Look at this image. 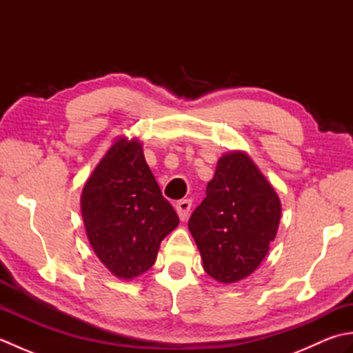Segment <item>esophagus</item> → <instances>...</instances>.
<instances>
[{
	"label": "esophagus",
	"mask_w": 353,
	"mask_h": 353,
	"mask_svg": "<svg viewBox=\"0 0 353 353\" xmlns=\"http://www.w3.org/2000/svg\"><path fill=\"white\" fill-rule=\"evenodd\" d=\"M191 205H192L191 200H181L176 203V211L179 214V219H181L182 221L188 219L190 211H191Z\"/></svg>",
	"instance_id": "1"
}]
</instances>
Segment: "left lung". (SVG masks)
Returning a JSON list of instances; mask_svg holds the SVG:
<instances>
[{
	"label": "left lung",
	"mask_w": 353,
	"mask_h": 353,
	"mask_svg": "<svg viewBox=\"0 0 353 353\" xmlns=\"http://www.w3.org/2000/svg\"><path fill=\"white\" fill-rule=\"evenodd\" d=\"M281 211L274 188L249 154H223L188 221L205 272L221 283L252 274L276 238Z\"/></svg>",
	"instance_id": "8db88e82"
}]
</instances>
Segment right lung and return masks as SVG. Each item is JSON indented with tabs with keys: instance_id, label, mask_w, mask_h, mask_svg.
Here are the masks:
<instances>
[{
	"instance_id": "add662e5",
	"label": "right lung",
	"mask_w": 353,
	"mask_h": 353,
	"mask_svg": "<svg viewBox=\"0 0 353 353\" xmlns=\"http://www.w3.org/2000/svg\"><path fill=\"white\" fill-rule=\"evenodd\" d=\"M80 205L97 258L125 281L154 264L161 241L179 224L134 138H119L108 150L86 181Z\"/></svg>"
}]
</instances>
